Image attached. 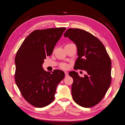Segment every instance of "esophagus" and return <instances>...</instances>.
Wrapping results in <instances>:
<instances>
[{
    "instance_id": "1",
    "label": "esophagus",
    "mask_w": 125,
    "mask_h": 125,
    "mask_svg": "<svg viewBox=\"0 0 125 125\" xmlns=\"http://www.w3.org/2000/svg\"><path fill=\"white\" fill-rule=\"evenodd\" d=\"M64 74H65V77H67V76L68 75V73L67 72H65Z\"/></svg>"
}]
</instances>
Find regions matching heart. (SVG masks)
<instances>
[{
    "instance_id": "heart-1",
    "label": "heart",
    "mask_w": 125,
    "mask_h": 125,
    "mask_svg": "<svg viewBox=\"0 0 125 125\" xmlns=\"http://www.w3.org/2000/svg\"><path fill=\"white\" fill-rule=\"evenodd\" d=\"M67 45H68V44H67ZM60 67L61 68H62V69H66L68 68V64H66V63H62V64H61Z\"/></svg>"
}]
</instances>
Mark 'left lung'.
Wrapping results in <instances>:
<instances>
[{
	"label": "left lung",
	"instance_id": "obj_1",
	"mask_svg": "<svg viewBox=\"0 0 125 125\" xmlns=\"http://www.w3.org/2000/svg\"><path fill=\"white\" fill-rule=\"evenodd\" d=\"M77 47L78 57L74 68L86 71L80 77L72 71V94L74 101L84 107H91L100 102L111 82V61L102 42L92 33L79 29H69L64 34Z\"/></svg>",
	"mask_w": 125,
	"mask_h": 125
}]
</instances>
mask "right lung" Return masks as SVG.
<instances>
[{"instance_id":"right-lung-1","label":"right lung","mask_w":125,"mask_h":125,"mask_svg":"<svg viewBox=\"0 0 125 125\" xmlns=\"http://www.w3.org/2000/svg\"><path fill=\"white\" fill-rule=\"evenodd\" d=\"M66 29L58 27L36 30L22 42L16 53L15 79L21 94L33 106L43 107L54 99L56 88L65 77L64 72H46L42 65L51 55Z\"/></svg>"}]
</instances>
